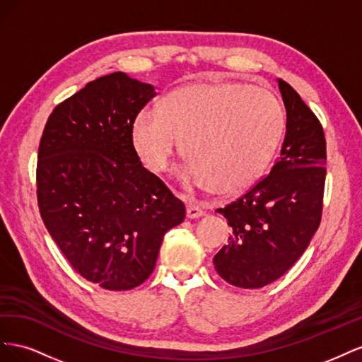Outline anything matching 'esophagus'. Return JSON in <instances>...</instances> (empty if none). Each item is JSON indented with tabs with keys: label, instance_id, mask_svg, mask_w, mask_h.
Wrapping results in <instances>:
<instances>
[{
	"label": "esophagus",
	"instance_id": "1",
	"mask_svg": "<svg viewBox=\"0 0 362 362\" xmlns=\"http://www.w3.org/2000/svg\"><path fill=\"white\" fill-rule=\"evenodd\" d=\"M204 214H205V211L201 208V204L196 202L194 199H189V202H187V217L196 218V217H201Z\"/></svg>",
	"mask_w": 362,
	"mask_h": 362
}]
</instances>
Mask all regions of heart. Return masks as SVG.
I'll use <instances>...</instances> for the list:
<instances>
[{
	"mask_svg": "<svg viewBox=\"0 0 362 362\" xmlns=\"http://www.w3.org/2000/svg\"><path fill=\"white\" fill-rule=\"evenodd\" d=\"M286 125L276 96L240 83L194 84L169 93L160 110H144L133 141L148 168L164 172L184 140L185 180L218 193L252 187L270 166Z\"/></svg>",
	"mask_w": 362,
	"mask_h": 362,
	"instance_id": "heart-1",
	"label": "heart"
}]
</instances>
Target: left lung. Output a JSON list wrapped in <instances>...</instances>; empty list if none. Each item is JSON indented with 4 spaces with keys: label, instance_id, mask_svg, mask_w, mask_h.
Segmentation results:
<instances>
[{
    "label": "left lung",
    "instance_id": "obj_1",
    "mask_svg": "<svg viewBox=\"0 0 362 362\" xmlns=\"http://www.w3.org/2000/svg\"><path fill=\"white\" fill-rule=\"evenodd\" d=\"M278 84L287 110L281 157L237 201L217 208L233 235L213 262L218 276L240 288H261L279 279L308 247L322 221L323 127L288 83Z\"/></svg>",
    "mask_w": 362,
    "mask_h": 362
}]
</instances>
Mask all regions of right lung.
<instances>
[{"label": "right lung", "mask_w": 362, "mask_h": 362, "mask_svg": "<svg viewBox=\"0 0 362 362\" xmlns=\"http://www.w3.org/2000/svg\"><path fill=\"white\" fill-rule=\"evenodd\" d=\"M156 95L124 72L104 75L54 108L40 139L42 221L72 269L105 290L144 284L164 234L185 217L133 144L134 120Z\"/></svg>", "instance_id": "right-lung-1"}]
</instances>
